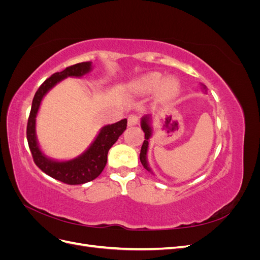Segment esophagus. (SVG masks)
Listing matches in <instances>:
<instances>
[{
    "instance_id": "34e87169",
    "label": "esophagus",
    "mask_w": 260,
    "mask_h": 260,
    "mask_svg": "<svg viewBox=\"0 0 260 260\" xmlns=\"http://www.w3.org/2000/svg\"><path fill=\"white\" fill-rule=\"evenodd\" d=\"M140 122V116L137 114H131L128 117V125L129 127H133V125H137Z\"/></svg>"
}]
</instances>
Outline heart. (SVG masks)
I'll use <instances>...</instances> for the list:
<instances>
[{"label":"heart","instance_id":"b5f03b06","mask_svg":"<svg viewBox=\"0 0 260 260\" xmlns=\"http://www.w3.org/2000/svg\"><path fill=\"white\" fill-rule=\"evenodd\" d=\"M161 80L162 77L160 74L151 73L137 79L132 83V88L139 93H151L158 88ZM178 83L175 80L168 79L160 84L158 89V98L160 100H169L171 98H174L178 93Z\"/></svg>","mask_w":260,"mask_h":260}]
</instances>
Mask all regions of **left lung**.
I'll return each mask as SVG.
<instances>
[{
	"instance_id": "left-lung-1",
	"label": "left lung",
	"mask_w": 260,
	"mask_h": 260,
	"mask_svg": "<svg viewBox=\"0 0 260 260\" xmlns=\"http://www.w3.org/2000/svg\"><path fill=\"white\" fill-rule=\"evenodd\" d=\"M141 127H142L145 136H144V142L142 144V147H141V153H140V160L141 162H142L143 167L149 171V168H148V165H147V161H146V152H147V147H148V140L149 138H151L152 136V130H151V127H149L148 124V117H143L142 118V121H141Z\"/></svg>"
}]
</instances>
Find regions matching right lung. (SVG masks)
<instances>
[{"label": "right lung", "instance_id": "add662e5", "mask_svg": "<svg viewBox=\"0 0 260 260\" xmlns=\"http://www.w3.org/2000/svg\"><path fill=\"white\" fill-rule=\"evenodd\" d=\"M91 69L90 61L67 67L48 78L35 94L27 123V140L35 164L46 175L66 184H83L98 178L106 166L107 154L122 132L127 128V119L105 125L95 141L81 156L68 161H54L42 154L36 139V116L45 93L66 77H81Z\"/></svg>", "mask_w": 260, "mask_h": 260}]
</instances>
